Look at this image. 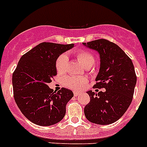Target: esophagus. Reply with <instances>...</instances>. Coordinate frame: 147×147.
Listing matches in <instances>:
<instances>
[{
  "instance_id": "1",
  "label": "esophagus",
  "mask_w": 147,
  "mask_h": 147,
  "mask_svg": "<svg viewBox=\"0 0 147 147\" xmlns=\"http://www.w3.org/2000/svg\"><path fill=\"white\" fill-rule=\"evenodd\" d=\"M79 93H78V92H74V95H75V96H78V95H79Z\"/></svg>"
}]
</instances>
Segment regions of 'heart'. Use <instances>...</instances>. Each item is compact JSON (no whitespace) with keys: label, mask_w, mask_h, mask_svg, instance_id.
<instances>
[{"label":"heart","mask_w":147,"mask_h":147,"mask_svg":"<svg viewBox=\"0 0 147 147\" xmlns=\"http://www.w3.org/2000/svg\"><path fill=\"white\" fill-rule=\"evenodd\" d=\"M76 58L78 60L84 65V67L92 65L95 62L94 55L88 51L81 50L76 53ZM69 67V57L66 54L63 53L58 57L56 61V69L59 74H65ZM88 80L85 78L82 77H70L65 78L64 79V84L67 88L74 90H80L84 88L87 84Z\"/></svg>","instance_id":"1"}]
</instances>
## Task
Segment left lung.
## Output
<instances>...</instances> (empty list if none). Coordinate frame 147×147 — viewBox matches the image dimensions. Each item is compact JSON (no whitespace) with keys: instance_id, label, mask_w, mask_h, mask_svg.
Listing matches in <instances>:
<instances>
[{"instance_id":"obj_1","label":"left lung","mask_w":147,"mask_h":147,"mask_svg":"<svg viewBox=\"0 0 147 147\" xmlns=\"http://www.w3.org/2000/svg\"><path fill=\"white\" fill-rule=\"evenodd\" d=\"M100 57V68L94 88H103L98 94L88 91L90 101L84 112L88 121L109 125L119 120L131 105L137 76L129 57L117 45L107 39L83 43Z\"/></svg>"}]
</instances>
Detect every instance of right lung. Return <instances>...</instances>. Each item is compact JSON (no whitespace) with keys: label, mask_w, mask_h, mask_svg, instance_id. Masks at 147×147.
Segmentation results:
<instances>
[{"label":"right lung","mask_w":147,"mask_h":147,"mask_svg":"<svg viewBox=\"0 0 147 147\" xmlns=\"http://www.w3.org/2000/svg\"><path fill=\"white\" fill-rule=\"evenodd\" d=\"M73 47L74 44L43 42L20 58L12 78L14 100L32 123L49 126L65 116V107L73 93L64 88L55 92L47 84L57 76L58 57Z\"/></svg>","instance_id":"right-lung-1"}]
</instances>
